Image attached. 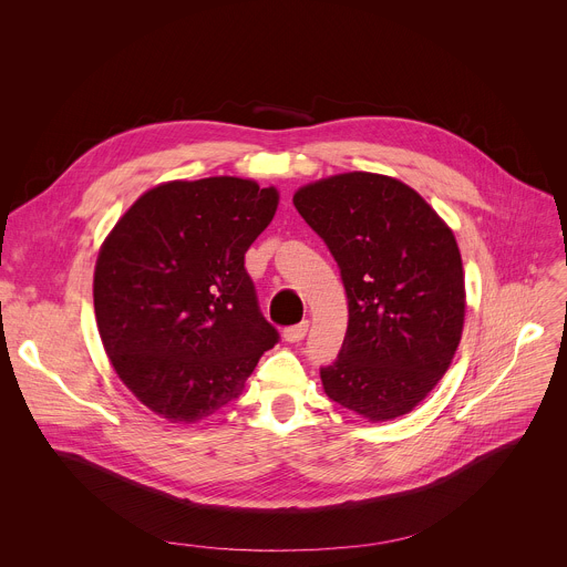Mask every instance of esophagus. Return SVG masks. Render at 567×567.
<instances>
[{
	"label": "esophagus",
	"instance_id": "34e87169",
	"mask_svg": "<svg viewBox=\"0 0 567 567\" xmlns=\"http://www.w3.org/2000/svg\"><path fill=\"white\" fill-rule=\"evenodd\" d=\"M307 330H309V320H302V322H298V326L287 328L282 337H285V341H289V343H300V341L307 337Z\"/></svg>",
	"mask_w": 567,
	"mask_h": 567
}]
</instances>
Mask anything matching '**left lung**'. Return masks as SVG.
I'll list each match as a JSON object with an SVG mask.
<instances>
[{"mask_svg":"<svg viewBox=\"0 0 567 567\" xmlns=\"http://www.w3.org/2000/svg\"><path fill=\"white\" fill-rule=\"evenodd\" d=\"M334 256L348 332L322 388L343 409L385 422L411 413L449 370L464 326L457 241L406 184L348 173L293 195Z\"/></svg>","mask_w":567,"mask_h":567,"instance_id":"obj_1","label":"left lung"}]
</instances>
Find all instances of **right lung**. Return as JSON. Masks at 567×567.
<instances>
[{"mask_svg": "<svg viewBox=\"0 0 567 567\" xmlns=\"http://www.w3.org/2000/svg\"><path fill=\"white\" fill-rule=\"evenodd\" d=\"M276 208L278 190L249 179L171 182L107 235L94 274L101 341L156 415L195 424L217 413L278 343L245 269Z\"/></svg>", "mask_w": 567, "mask_h": 567, "instance_id": "1", "label": "right lung"}]
</instances>
